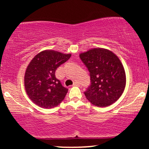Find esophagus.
Masks as SVG:
<instances>
[{"label":"esophagus","instance_id":"esophagus-1","mask_svg":"<svg viewBox=\"0 0 149 149\" xmlns=\"http://www.w3.org/2000/svg\"><path fill=\"white\" fill-rule=\"evenodd\" d=\"M80 83L78 82H75L73 84V86H80Z\"/></svg>","mask_w":149,"mask_h":149}]
</instances>
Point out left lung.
<instances>
[{
    "instance_id": "left-lung-1",
    "label": "left lung",
    "mask_w": 149,
    "mask_h": 149,
    "mask_svg": "<svg viewBox=\"0 0 149 149\" xmlns=\"http://www.w3.org/2000/svg\"><path fill=\"white\" fill-rule=\"evenodd\" d=\"M90 72V85L85 91L93 105H111L122 95L126 84L125 69L118 57L111 51L95 48L80 54Z\"/></svg>"
}]
</instances>
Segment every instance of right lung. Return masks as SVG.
I'll use <instances>...</instances> for the list:
<instances>
[{"label":"right lung","mask_w":149,"mask_h":149,"mask_svg":"<svg viewBox=\"0 0 149 149\" xmlns=\"http://www.w3.org/2000/svg\"><path fill=\"white\" fill-rule=\"evenodd\" d=\"M71 56V54L45 50L31 61L25 72L24 86L33 103L44 109H52L64 100L68 89L56 78L55 71Z\"/></svg>","instance_id":"1"}]
</instances>
